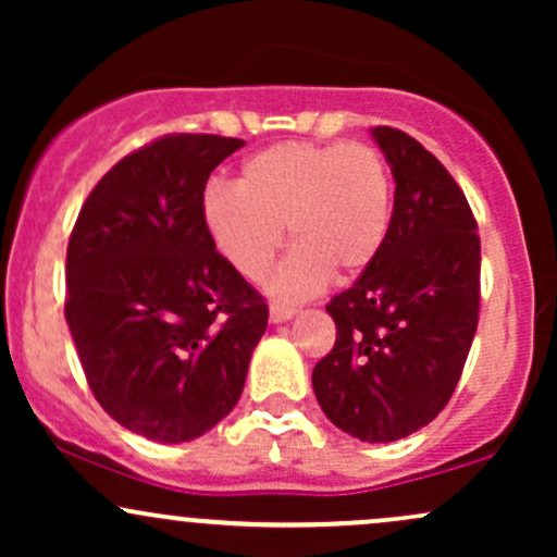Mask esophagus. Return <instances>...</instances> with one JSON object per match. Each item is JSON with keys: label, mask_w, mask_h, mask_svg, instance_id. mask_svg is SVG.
<instances>
[{"label": "esophagus", "mask_w": 557, "mask_h": 557, "mask_svg": "<svg viewBox=\"0 0 557 557\" xmlns=\"http://www.w3.org/2000/svg\"><path fill=\"white\" fill-rule=\"evenodd\" d=\"M296 311H298V309H293V306H280V304H274L272 309H270V322H272V324H283V322H287V319L296 317Z\"/></svg>", "instance_id": "34e87169"}]
</instances>
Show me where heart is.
Wrapping results in <instances>:
<instances>
[{"instance_id":"heart-1","label":"heart","mask_w":557,"mask_h":557,"mask_svg":"<svg viewBox=\"0 0 557 557\" xmlns=\"http://www.w3.org/2000/svg\"><path fill=\"white\" fill-rule=\"evenodd\" d=\"M203 227L243 277L261 283L283 248H296L274 280L304 296L324 277L348 280L380 257L393 216V181L380 151L361 144L287 140L240 168L238 190L209 188Z\"/></svg>"}]
</instances>
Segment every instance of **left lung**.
Instances as JSON below:
<instances>
[{
  "mask_svg": "<svg viewBox=\"0 0 557 557\" xmlns=\"http://www.w3.org/2000/svg\"><path fill=\"white\" fill-rule=\"evenodd\" d=\"M395 181L380 257L327 304L335 348L314 395L337 430L395 443L426 426L461 380L479 314V235L463 190L417 138L372 127Z\"/></svg>",
  "mask_w": 557,
  "mask_h": 557,
  "instance_id": "obj_1",
  "label": "left lung"
}]
</instances>
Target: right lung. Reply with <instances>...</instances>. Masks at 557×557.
Returning a JSON list of instances; mask_svg holds the SVG:
<instances>
[{
  "label": "right lung",
  "instance_id": "right-lung-1",
  "mask_svg": "<svg viewBox=\"0 0 557 557\" xmlns=\"http://www.w3.org/2000/svg\"><path fill=\"white\" fill-rule=\"evenodd\" d=\"M240 138L164 136L120 159L67 246L65 319L94 398L125 430L188 443L238 403L267 304L203 227L209 175Z\"/></svg>",
  "mask_w": 557,
  "mask_h": 557
}]
</instances>
